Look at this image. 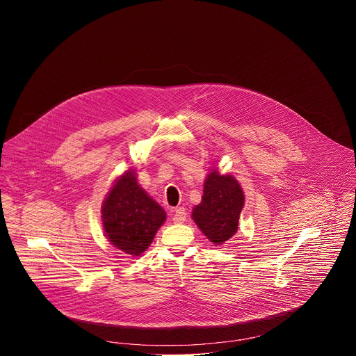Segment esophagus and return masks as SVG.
Returning a JSON list of instances; mask_svg holds the SVG:
<instances>
[{
    "mask_svg": "<svg viewBox=\"0 0 356 356\" xmlns=\"http://www.w3.org/2000/svg\"><path fill=\"white\" fill-rule=\"evenodd\" d=\"M172 220L175 223H184L186 220V209L184 207H178L175 208L174 211V216H172Z\"/></svg>",
    "mask_w": 356,
    "mask_h": 356,
    "instance_id": "esophagus-1",
    "label": "esophagus"
}]
</instances>
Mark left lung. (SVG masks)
<instances>
[{
  "label": "left lung",
  "instance_id": "obj_1",
  "mask_svg": "<svg viewBox=\"0 0 356 356\" xmlns=\"http://www.w3.org/2000/svg\"><path fill=\"white\" fill-rule=\"evenodd\" d=\"M244 205V193L232 175L212 171L204 182L202 203L195 207L193 219L207 238L220 245L232 238L238 229Z\"/></svg>",
  "mask_w": 356,
  "mask_h": 356
}]
</instances>
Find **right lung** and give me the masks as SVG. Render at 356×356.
Masks as SVG:
<instances>
[{
  "mask_svg": "<svg viewBox=\"0 0 356 356\" xmlns=\"http://www.w3.org/2000/svg\"><path fill=\"white\" fill-rule=\"evenodd\" d=\"M164 220V209L137 184L133 171L116 181L102 204L106 237L116 248L133 256L143 254L151 245Z\"/></svg>",
  "mask_w": 356,
  "mask_h": 356,
  "instance_id": "right-lung-1",
  "label": "right lung"
}]
</instances>
